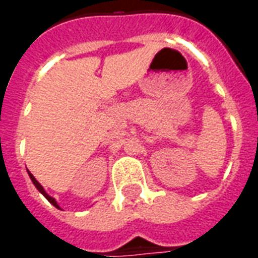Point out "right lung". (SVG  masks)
Returning <instances> with one entry per match:
<instances>
[{"label": "right lung", "instance_id": "add662e5", "mask_svg": "<svg viewBox=\"0 0 258 258\" xmlns=\"http://www.w3.org/2000/svg\"><path fill=\"white\" fill-rule=\"evenodd\" d=\"M27 173H29V177H30L31 181H33V184H34V186H36L37 189L40 190V192H41V194L44 195V196H45V199H47L48 202H49V203H51V205L55 206V207H56V209H60V207H59V205H58V202H56V200L53 199L52 196H49V195H48L47 192H45V189H44V188H42V185L40 184V182H38V181H37L36 178H34V175H33V174H31L30 171H27Z\"/></svg>", "mask_w": 258, "mask_h": 258}]
</instances>
